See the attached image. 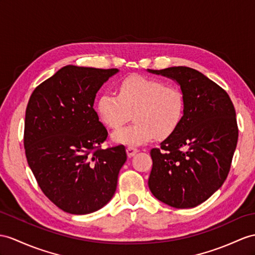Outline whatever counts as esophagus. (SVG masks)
<instances>
[{
	"label": "esophagus",
	"mask_w": 255,
	"mask_h": 255,
	"mask_svg": "<svg viewBox=\"0 0 255 255\" xmlns=\"http://www.w3.org/2000/svg\"><path fill=\"white\" fill-rule=\"evenodd\" d=\"M137 151H138V149L136 147H133V146H128L127 148V153H128V157H133Z\"/></svg>",
	"instance_id": "esophagus-1"
}]
</instances>
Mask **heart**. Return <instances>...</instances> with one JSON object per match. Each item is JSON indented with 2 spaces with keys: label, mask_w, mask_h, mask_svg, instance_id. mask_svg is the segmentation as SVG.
I'll list each match as a JSON object with an SVG mask.
<instances>
[{
  "label": "heart",
  "mask_w": 255,
  "mask_h": 255,
  "mask_svg": "<svg viewBox=\"0 0 255 255\" xmlns=\"http://www.w3.org/2000/svg\"><path fill=\"white\" fill-rule=\"evenodd\" d=\"M185 110L182 91L163 81L133 74L118 84V95L103 92L98 96L96 111L109 128L117 129L134 113V123L118 129L113 139L121 144L141 145L154 136L165 137L175 131Z\"/></svg>",
  "instance_id": "obj_1"
}]
</instances>
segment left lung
I'll list each match as a JSON object with an SVG mask.
<instances>
[{
	"instance_id": "left-lung-1",
	"label": "left lung",
	"mask_w": 255,
	"mask_h": 255,
	"mask_svg": "<svg viewBox=\"0 0 255 255\" xmlns=\"http://www.w3.org/2000/svg\"><path fill=\"white\" fill-rule=\"evenodd\" d=\"M148 71L175 80L185 98L179 126L150 150L149 189L167 206L197 207L221 187L231 170L238 141L235 107L225 90L192 68Z\"/></svg>"
}]
</instances>
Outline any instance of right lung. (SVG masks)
<instances>
[{"mask_svg":"<svg viewBox=\"0 0 255 255\" xmlns=\"http://www.w3.org/2000/svg\"><path fill=\"white\" fill-rule=\"evenodd\" d=\"M117 72L68 65L36 86L28 102V164L43 194L67 213L95 212L117 189L126 147L102 149L108 132L94 109L96 93Z\"/></svg>","mask_w":255,"mask_h":255,"instance_id":"add662e5","label":"right lung"}]
</instances>
